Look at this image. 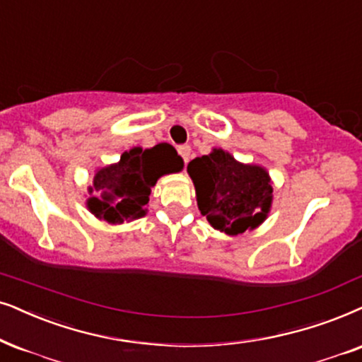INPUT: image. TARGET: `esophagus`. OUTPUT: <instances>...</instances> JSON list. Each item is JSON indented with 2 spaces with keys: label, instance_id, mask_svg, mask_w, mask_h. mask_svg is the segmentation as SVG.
I'll list each match as a JSON object with an SVG mask.
<instances>
[{
  "label": "esophagus",
  "instance_id": "34e87169",
  "mask_svg": "<svg viewBox=\"0 0 362 362\" xmlns=\"http://www.w3.org/2000/svg\"><path fill=\"white\" fill-rule=\"evenodd\" d=\"M177 153H180V156L182 158V161L185 164L189 161V156H191V148L187 146V144H182V146L177 148Z\"/></svg>",
  "mask_w": 362,
  "mask_h": 362
}]
</instances>
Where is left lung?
I'll use <instances>...</instances> for the list:
<instances>
[{"label":"left lung","mask_w":362,"mask_h":362,"mask_svg":"<svg viewBox=\"0 0 362 362\" xmlns=\"http://www.w3.org/2000/svg\"><path fill=\"white\" fill-rule=\"evenodd\" d=\"M201 214L214 229L239 234L264 221L273 201L269 175L259 166L238 163L223 149L187 164Z\"/></svg>","instance_id":"obj_1"}]
</instances>
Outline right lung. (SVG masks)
Returning a JSON list of instances; mask_svg holds the SVG:
<instances>
[{
	"instance_id": "1",
	"label": "right lung",
	"mask_w": 362,
	"mask_h": 362,
	"mask_svg": "<svg viewBox=\"0 0 362 362\" xmlns=\"http://www.w3.org/2000/svg\"><path fill=\"white\" fill-rule=\"evenodd\" d=\"M182 170V159L168 143L151 149L134 148L121 156L118 164L103 168L95 176L96 196L88 208L107 223H123L146 214L151 187L158 177ZM93 191V187H91Z\"/></svg>"
}]
</instances>
